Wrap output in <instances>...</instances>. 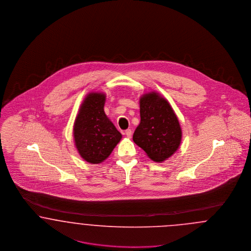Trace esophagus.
I'll list each match as a JSON object with an SVG mask.
<instances>
[{
    "label": "esophagus",
    "mask_w": 251,
    "mask_h": 251,
    "mask_svg": "<svg viewBox=\"0 0 251 251\" xmlns=\"http://www.w3.org/2000/svg\"><path fill=\"white\" fill-rule=\"evenodd\" d=\"M125 134H126V136L128 139H130L131 136H132V131H131V129H127V130H126Z\"/></svg>",
    "instance_id": "obj_1"
}]
</instances>
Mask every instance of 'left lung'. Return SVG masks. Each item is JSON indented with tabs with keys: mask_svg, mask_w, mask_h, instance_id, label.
Wrapping results in <instances>:
<instances>
[{
	"mask_svg": "<svg viewBox=\"0 0 251 251\" xmlns=\"http://www.w3.org/2000/svg\"><path fill=\"white\" fill-rule=\"evenodd\" d=\"M141 123L133 141L154 162H163L178 150L182 128L169 101L157 92L140 98Z\"/></svg>",
	"mask_w": 251,
	"mask_h": 251,
	"instance_id": "1",
	"label": "left lung"
}]
</instances>
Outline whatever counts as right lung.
<instances>
[{
  "instance_id": "obj_1",
  "label": "right lung",
  "mask_w": 251,
  "mask_h": 251,
  "mask_svg": "<svg viewBox=\"0 0 251 251\" xmlns=\"http://www.w3.org/2000/svg\"><path fill=\"white\" fill-rule=\"evenodd\" d=\"M106 94L89 93L83 99L74 122L73 136L76 150L88 163L106 160L122 139L104 111Z\"/></svg>"
}]
</instances>
